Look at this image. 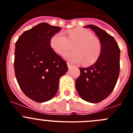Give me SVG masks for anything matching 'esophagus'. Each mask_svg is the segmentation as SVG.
<instances>
[{"label": "esophagus", "instance_id": "esophagus-1", "mask_svg": "<svg viewBox=\"0 0 133 133\" xmlns=\"http://www.w3.org/2000/svg\"><path fill=\"white\" fill-rule=\"evenodd\" d=\"M67 65H68V68H69V69H71L72 67H73V65H72L71 64H70V63H69V62L67 63Z\"/></svg>", "mask_w": 133, "mask_h": 133}]
</instances>
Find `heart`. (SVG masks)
<instances>
[{
    "label": "heart",
    "mask_w": 133,
    "mask_h": 133,
    "mask_svg": "<svg viewBox=\"0 0 133 133\" xmlns=\"http://www.w3.org/2000/svg\"><path fill=\"white\" fill-rule=\"evenodd\" d=\"M52 49L62 55L73 45V51L65 53L64 58L74 63L83 62L91 65L96 62L101 52V44L98 38L87 29L76 28L67 32L66 37L61 33H56L50 41Z\"/></svg>",
    "instance_id": "heart-1"
}]
</instances>
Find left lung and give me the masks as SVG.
I'll list each match as a JSON object with an SVG mask.
<instances>
[{"label":"left lung","instance_id":"obj_1","mask_svg":"<svg viewBox=\"0 0 133 133\" xmlns=\"http://www.w3.org/2000/svg\"><path fill=\"white\" fill-rule=\"evenodd\" d=\"M91 29L101 44V52L96 62L85 68H79L80 75L75 81L79 96L85 101L98 103L109 96L117 82L120 73V50L115 38L94 25Z\"/></svg>","mask_w":133,"mask_h":133}]
</instances>
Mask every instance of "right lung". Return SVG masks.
I'll return each instance as SVG.
<instances>
[{"label": "right lung", "instance_id": "add662e5", "mask_svg": "<svg viewBox=\"0 0 133 133\" xmlns=\"http://www.w3.org/2000/svg\"><path fill=\"white\" fill-rule=\"evenodd\" d=\"M61 28L43 22L24 32L15 44L14 68L17 82L28 97L37 102L53 98L66 62L53 51L50 41Z\"/></svg>", "mask_w": 133, "mask_h": 133}]
</instances>
